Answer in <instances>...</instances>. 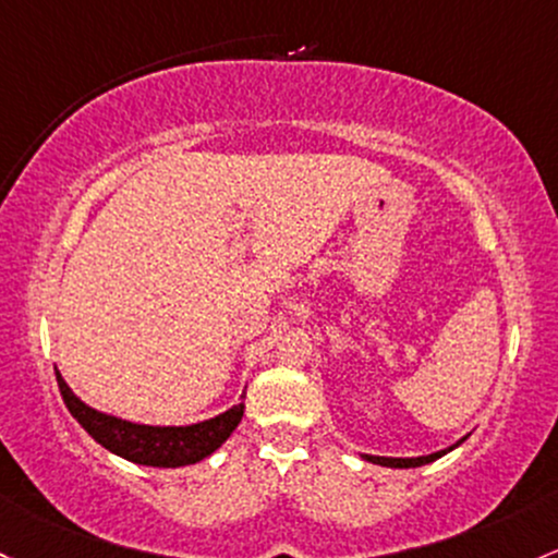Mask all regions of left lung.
I'll list each match as a JSON object with an SVG mask.
<instances>
[{"label": "left lung", "mask_w": 558, "mask_h": 558, "mask_svg": "<svg viewBox=\"0 0 558 558\" xmlns=\"http://www.w3.org/2000/svg\"><path fill=\"white\" fill-rule=\"evenodd\" d=\"M466 439V437H463ZM463 439H458L456 445H450V448L445 450H437V452H428V456H418V458H387V456H363V461L368 463H376V466H389V469H415V466H426V463L437 461V458H442L445 452L456 450L458 445L463 442Z\"/></svg>", "instance_id": "8db88e82"}]
</instances>
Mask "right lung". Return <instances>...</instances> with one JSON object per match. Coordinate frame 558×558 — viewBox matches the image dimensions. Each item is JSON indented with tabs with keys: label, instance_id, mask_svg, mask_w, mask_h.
Returning a JSON list of instances; mask_svg holds the SVG:
<instances>
[{
	"label": "right lung",
	"instance_id": "right-lung-1",
	"mask_svg": "<svg viewBox=\"0 0 558 558\" xmlns=\"http://www.w3.org/2000/svg\"><path fill=\"white\" fill-rule=\"evenodd\" d=\"M54 376H58V387L60 395H63L65 408L71 410V415L78 424L87 428L89 437L113 452V456L126 458V461L140 463V466L180 469L204 461L214 450H219L228 442L230 434L241 424L243 408H246L241 400L238 405L225 410V413L190 426L132 424V421L119 418V415L100 413V410L89 408L87 402L73 395V389L60 376V371H54Z\"/></svg>",
	"mask_w": 558,
	"mask_h": 558
}]
</instances>
